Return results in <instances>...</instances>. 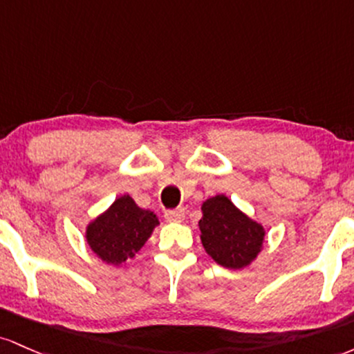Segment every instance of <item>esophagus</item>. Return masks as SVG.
Segmentation results:
<instances>
[{
	"mask_svg": "<svg viewBox=\"0 0 354 354\" xmlns=\"http://www.w3.org/2000/svg\"><path fill=\"white\" fill-rule=\"evenodd\" d=\"M164 217H165V221H169V222H182L185 219V209L165 210Z\"/></svg>",
	"mask_w": 354,
	"mask_h": 354,
	"instance_id": "34e87169",
	"label": "esophagus"
}]
</instances>
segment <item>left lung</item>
Here are the masks:
<instances>
[{
    "label": "left lung",
    "instance_id": "left-lung-1",
    "mask_svg": "<svg viewBox=\"0 0 354 354\" xmlns=\"http://www.w3.org/2000/svg\"><path fill=\"white\" fill-rule=\"evenodd\" d=\"M205 252L229 269L249 266L263 249L266 230L259 222L241 212L225 196L210 197L202 204L198 221Z\"/></svg>",
    "mask_w": 354,
    "mask_h": 354
}]
</instances>
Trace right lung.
<instances>
[{"label":"right lung","instance_id":"add662e5","mask_svg":"<svg viewBox=\"0 0 354 354\" xmlns=\"http://www.w3.org/2000/svg\"><path fill=\"white\" fill-rule=\"evenodd\" d=\"M158 225L152 210L140 209L130 196H122L86 225L90 249L106 264L120 266L144 248Z\"/></svg>","mask_w":354,"mask_h":354}]
</instances>
